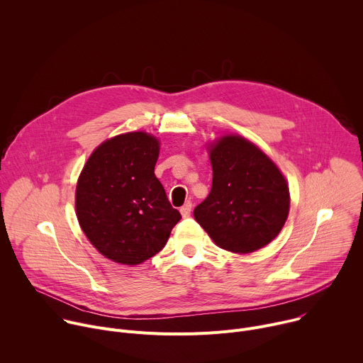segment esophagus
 Segmentation results:
<instances>
[{
  "instance_id": "34e87169",
  "label": "esophagus",
  "mask_w": 363,
  "mask_h": 363,
  "mask_svg": "<svg viewBox=\"0 0 363 363\" xmlns=\"http://www.w3.org/2000/svg\"><path fill=\"white\" fill-rule=\"evenodd\" d=\"M191 211H192V203L191 202H186L184 206H181V214H182L184 218L189 217Z\"/></svg>"
}]
</instances>
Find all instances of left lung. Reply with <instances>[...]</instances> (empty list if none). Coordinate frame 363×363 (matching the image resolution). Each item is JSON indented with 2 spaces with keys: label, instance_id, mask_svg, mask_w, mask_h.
<instances>
[{
  "label": "left lung",
  "instance_id": "obj_1",
  "mask_svg": "<svg viewBox=\"0 0 363 363\" xmlns=\"http://www.w3.org/2000/svg\"><path fill=\"white\" fill-rule=\"evenodd\" d=\"M206 147L213 186L194 210L196 223L231 252L248 254L270 244L290 211L284 175L260 146L241 135H223Z\"/></svg>",
  "mask_w": 363,
  "mask_h": 363
}]
</instances>
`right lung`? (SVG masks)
Segmentation results:
<instances>
[{
    "instance_id": "add662e5",
    "label": "right lung",
    "mask_w": 363,
    "mask_h": 363,
    "mask_svg": "<svg viewBox=\"0 0 363 363\" xmlns=\"http://www.w3.org/2000/svg\"><path fill=\"white\" fill-rule=\"evenodd\" d=\"M161 142L128 132L101 142L76 185V216L87 240L109 260L136 266L160 252L177 223L165 189L155 177Z\"/></svg>"
}]
</instances>
